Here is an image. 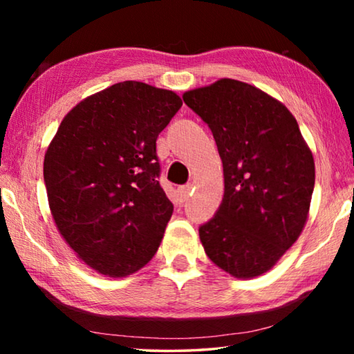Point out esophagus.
<instances>
[{"label": "esophagus", "mask_w": 354, "mask_h": 354, "mask_svg": "<svg viewBox=\"0 0 354 354\" xmlns=\"http://www.w3.org/2000/svg\"><path fill=\"white\" fill-rule=\"evenodd\" d=\"M190 185L187 184V185H181V187L178 189V195H179V201L181 203H184L185 200L189 198V195H190Z\"/></svg>", "instance_id": "1"}]
</instances>
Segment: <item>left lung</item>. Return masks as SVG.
Instances as JSON below:
<instances>
[{"label": "left lung", "mask_w": 354, "mask_h": 354, "mask_svg": "<svg viewBox=\"0 0 354 354\" xmlns=\"http://www.w3.org/2000/svg\"><path fill=\"white\" fill-rule=\"evenodd\" d=\"M183 100L211 128L223 162V201L200 226L203 247L231 277H259L306 225L315 183L313 151L290 111L251 84L223 77L185 92Z\"/></svg>", "instance_id": "obj_1"}]
</instances>
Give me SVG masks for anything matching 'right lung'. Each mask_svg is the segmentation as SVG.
Instances as JSON below:
<instances>
[{"mask_svg": "<svg viewBox=\"0 0 354 354\" xmlns=\"http://www.w3.org/2000/svg\"><path fill=\"white\" fill-rule=\"evenodd\" d=\"M183 106L175 92L123 81L84 98L45 153L59 232L100 274L124 278L153 259L173 214L156 140Z\"/></svg>", "mask_w": 354, "mask_h": 354, "instance_id": "obj_1", "label": "right lung"}]
</instances>
